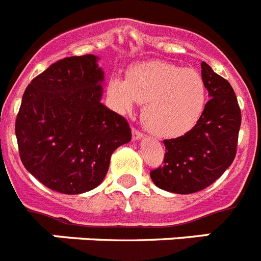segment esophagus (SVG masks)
Returning a JSON list of instances; mask_svg holds the SVG:
<instances>
[{
  "label": "esophagus",
  "instance_id": "34e87169",
  "mask_svg": "<svg viewBox=\"0 0 261 261\" xmlns=\"http://www.w3.org/2000/svg\"><path fill=\"white\" fill-rule=\"evenodd\" d=\"M132 135H133V140H135V141H138V140H142V138H144V135H142L140 130H137V129H135V128L132 129Z\"/></svg>",
  "mask_w": 261,
  "mask_h": 261
}]
</instances>
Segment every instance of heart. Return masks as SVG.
<instances>
[{"label":"heart","mask_w":261,"mask_h":261,"mask_svg":"<svg viewBox=\"0 0 261 261\" xmlns=\"http://www.w3.org/2000/svg\"><path fill=\"white\" fill-rule=\"evenodd\" d=\"M108 95L123 114L144 103L141 120L145 128L158 137L176 138L190 132L201 117L206 87L192 69L149 61L129 69L126 81L111 78Z\"/></svg>","instance_id":"b5f03b06"}]
</instances>
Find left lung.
<instances>
[{
    "mask_svg": "<svg viewBox=\"0 0 261 261\" xmlns=\"http://www.w3.org/2000/svg\"><path fill=\"white\" fill-rule=\"evenodd\" d=\"M201 77L209 100L196 125L184 136L165 140V165L150 172L161 190L188 195L218 179L237 154L241 108L231 85L201 64Z\"/></svg>",
    "mask_w": 261,
    "mask_h": 261,
    "instance_id": "left-lung-1",
    "label": "left lung"
}]
</instances>
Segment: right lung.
I'll return each instance as SVG.
<instances>
[{"instance_id":"1","label":"right lung","mask_w":261,"mask_h":261,"mask_svg":"<svg viewBox=\"0 0 261 261\" xmlns=\"http://www.w3.org/2000/svg\"><path fill=\"white\" fill-rule=\"evenodd\" d=\"M95 55L66 57L31 81L15 121L19 155L41 184L66 195L102 183L117 147L132 140L123 116L106 107Z\"/></svg>"}]
</instances>
